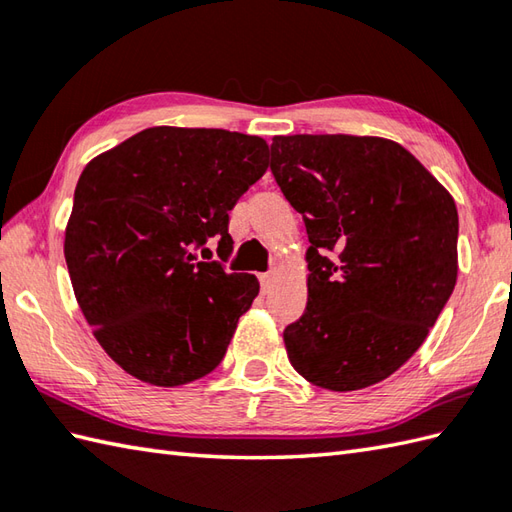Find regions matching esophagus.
<instances>
[{"instance_id": "1", "label": "esophagus", "mask_w": 512, "mask_h": 512, "mask_svg": "<svg viewBox=\"0 0 512 512\" xmlns=\"http://www.w3.org/2000/svg\"><path fill=\"white\" fill-rule=\"evenodd\" d=\"M259 281H262V290L270 292L277 281V270H268V273H262L259 275Z\"/></svg>"}]
</instances>
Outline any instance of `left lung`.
<instances>
[{
  "instance_id": "obj_1",
  "label": "left lung",
  "mask_w": 512,
  "mask_h": 512,
  "mask_svg": "<svg viewBox=\"0 0 512 512\" xmlns=\"http://www.w3.org/2000/svg\"><path fill=\"white\" fill-rule=\"evenodd\" d=\"M270 171L306 222L308 306L292 367L330 391L376 385L427 339L458 279L451 193L394 140L275 136Z\"/></svg>"
}]
</instances>
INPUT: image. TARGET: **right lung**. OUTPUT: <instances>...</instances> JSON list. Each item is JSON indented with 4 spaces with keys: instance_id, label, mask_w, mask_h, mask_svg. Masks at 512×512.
<instances>
[{
    "instance_id": "obj_1",
    "label": "right lung",
    "mask_w": 512,
    "mask_h": 512,
    "mask_svg": "<svg viewBox=\"0 0 512 512\" xmlns=\"http://www.w3.org/2000/svg\"><path fill=\"white\" fill-rule=\"evenodd\" d=\"M266 169L264 138L189 127L143 129L83 169L65 264L96 341L127 374L178 387L222 363L259 281L193 250L220 237L231 255L228 211Z\"/></svg>"
}]
</instances>
